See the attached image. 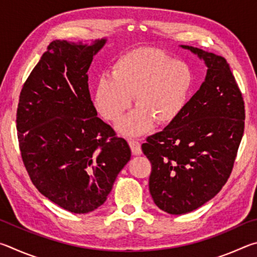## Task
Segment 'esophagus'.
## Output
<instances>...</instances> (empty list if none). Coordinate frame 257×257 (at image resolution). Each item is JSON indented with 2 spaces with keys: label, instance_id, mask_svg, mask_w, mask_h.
Masks as SVG:
<instances>
[{
  "label": "esophagus",
  "instance_id": "obj_1",
  "mask_svg": "<svg viewBox=\"0 0 257 257\" xmlns=\"http://www.w3.org/2000/svg\"><path fill=\"white\" fill-rule=\"evenodd\" d=\"M128 143H129V146H130V149H132V152L134 155L142 154L141 143H139L137 139H129Z\"/></svg>",
  "mask_w": 257,
  "mask_h": 257
}]
</instances>
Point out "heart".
I'll return each instance as SVG.
<instances>
[{
	"label": "heart",
	"instance_id": "heart-1",
	"mask_svg": "<svg viewBox=\"0 0 257 257\" xmlns=\"http://www.w3.org/2000/svg\"><path fill=\"white\" fill-rule=\"evenodd\" d=\"M191 82L193 75L184 61L150 47L134 50L115 61L110 76L98 80L95 105L103 118L118 122L134 96L136 110L119 128L123 134L138 135L154 120L160 124L175 120L188 101Z\"/></svg>",
	"mask_w": 257,
	"mask_h": 257
}]
</instances>
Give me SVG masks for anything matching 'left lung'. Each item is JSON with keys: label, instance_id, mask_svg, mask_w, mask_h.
<instances>
[{"label": "left lung", "instance_id": "8db88e82", "mask_svg": "<svg viewBox=\"0 0 257 257\" xmlns=\"http://www.w3.org/2000/svg\"><path fill=\"white\" fill-rule=\"evenodd\" d=\"M181 47L205 61V81L180 114L142 145L152 164V198L176 215L196 210L221 190L231 175L245 128L242 94L227 60L197 47Z\"/></svg>", "mask_w": 257, "mask_h": 257}]
</instances>
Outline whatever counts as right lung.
<instances>
[{"label": "right lung", "mask_w": 257, "mask_h": 257, "mask_svg": "<svg viewBox=\"0 0 257 257\" xmlns=\"http://www.w3.org/2000/svg\"><path fill=\"white\" fill-rule=\"evenodd\" d=\"M105 40L53 41L25 81L17 108L19 149L42 195L71 213L106 201L132 156L128 143L98 118L87 71Z\"/></svg>", "instance_id": "obj_1"}]
</instances>
